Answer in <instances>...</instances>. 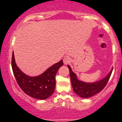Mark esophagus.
I'll return each instance as SVG.
<instances>
[{"instance_id":"1","label":"esophagus","mask_w":122,"mask_h":122,"mask_svg":"<svg viewBox=\"0 0 122 122\" xmlns=\"http://www.w3.org/2000/svg\"><path fill=\"white\" fill-rule=\"evenodd\" d=\"M71 61V59L70 58H69V57H65V58L63 59V63L65 65H67V64L70 63Z\"/></svg>"}]
</instances>
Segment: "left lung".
<instances>
[{"mask_svg":"<svg viewBox=\"0 0 122 122\" xmlns=\"http://www.w3.org/2000/svg\"><path fill=\"white\" fill-rule=\"evenodd\" d=\"M67 66L70 70L71 81L73 91L78 96L84 98L92 97L100 92L107 84L112 71V68L107 76L100 80L93 82H87L78 79L77 75L72 71L70 66Z\"/></svg>","mask_w":122,"mask_h":122,"instance_id":"obj_1","label":"left lung"}]
</instances>
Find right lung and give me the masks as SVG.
Segmentation results:
<instances>
[{"label": "right lung", "mask_w": 122, "mask_h": 122, "mask_svg": "<svg viewBox=\"0 0 122 122\" xmlns=\"http://www.w3.org/2000/svg\"><path fill=\"white\" fill-rule=\"evenodd\" d=\"M63 65L62 60L54 64L38 76H30L23 72L16 63L14 52L12 58V68L19 86L27 95L38 100H45L53 94L55 88V75Z\"/></svg>", "instance_id": "add662e5"}]
</instances>
